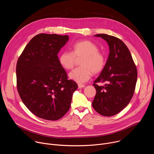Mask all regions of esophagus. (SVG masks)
Segmentation results:
<instances>
[{"label":"esophagus","mask_w":154,"mask_h":154,"mask_svg":"<svg viewBox=\"0 0 154 154\" xmlns=\"http://www.w3.org/2000/svg\"><path fill=\"white\" fill-rule=\"evenodd\" d=\"M85 86L84 85H83V84H79L78 85V87H79V88H84Z\"/></svg>","instance_id":"34e87169"}]
</instances>
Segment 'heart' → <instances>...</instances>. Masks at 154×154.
Here are the masks:
<instances>
[{"label": "heart", "instance_id": "1", "mask_svg": "<svg viewBox=\"0 0 154 154\" xmlns=\"http://www.w3.org/2000/svg\"><path fill=\"white\" fill-rule=\"evenodd\" d=\"M72 52H63L58 61L61 66L67 70L72 69L75 62V58L83 57L80 61L82 66L77 68L69 74L70 79L79 83L88 80L93 72L95 74L101 72L104 69L106 59L103 54L99 51L96 44L90 40H82L74 42Z\"/></svg>", "mask_w": 154, "mask_h": 154}]
</instances>
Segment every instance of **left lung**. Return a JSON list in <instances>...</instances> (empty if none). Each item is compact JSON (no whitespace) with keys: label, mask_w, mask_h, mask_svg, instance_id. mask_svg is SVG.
<instances>
[{"label":"left lung","mask_w":154,"mask_h":154,"mask_svg":"<svg viewBox=\"0 0 154 154\" xmlns=\"http://www.w3.org/2000/svg\"><path fill=\"white\" fill-rule=\"evenodd\" d=\"M94 36L107 42L109 54L104 69L94 82L96 94L92 105L100 115L112 116L122 111L132 98L137 81V69L122 41L106 34ZM104 82V86L97 84Z\"/></svg>","instance_id":"8db88e82"}]
</instances>
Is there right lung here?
Wrapping results in <instances>:
<instances>
[{
	"label": "right lung",
	"instance_id": "obj_1",
	"mask_svg": "<svg viewBox=\"0 0 154 154\" xmlns=\"http://www.w3.org/2000/svg\"><path fill=\"white\" fill-rule=\"evenodd\" d=\"M68 39V35L38 34L27 44L17 61L18 93L38 118L56 121L70 108L78 86L68 80L57 56Z\"/></svg>",
	"mask_w": 154,
	"mask_h": 154
}]
</instances>
